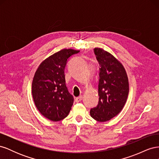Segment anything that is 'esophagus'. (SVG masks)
Wrapping results in <instances>:
<instances>
[{
  "mask_svg": "<svg viewBox=\"0 0 159 159\" xmlns=\"http://www.w3.org/2000/svg\"><path fill=\"white\" fill-rule=\"evenodd\" d=\"M82 99H83V96H82V95H80V96H79V97L76 98L75 99V101L76 103H79V102H80L82 100Z\"/></svg>",
  "mask_w": 159,
  "mask_h": 159,
  "instance_id": "34e87169",
  "label": "esophagus"
}]
</instances>
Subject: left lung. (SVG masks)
<instances>
[{
    "mask_svg": "<svg viewBox=\"0 0 159 159\" xmlns=\"http://www.w3.org/2000/svg\"><path fill=\"white\" fill-rule=\"evenodd\" d=\"M99 65L97 106L90 109V115L96 121L105 122L118 115L127 102L129 81L123 65L102 48L93 49Z\"/></svg>",
    "mask_w": 159,
    "mask_h": 159,
    "instance_id": "8db88e82",
    "label": "left lung"
}]
</instances>
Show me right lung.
<instances>
[{
    "mask_svg": "<svg viewBox=\"0 0 159 159\" xmlns=\"http://www.w3.org/2000/svg\"><path fill=\"white\" fill-rule=\"evenodd\" d=\"M79 52L64 49L55 53L42 62L34 76V102L40 113L52 121L68 116L74 103L66 85L64 70L70 57Z\"/></svg>",
    "mask_w": 159,
    "mask_h": 159,
    "instance_id": "1",
    "label": "right lung"
}]
</instances>
